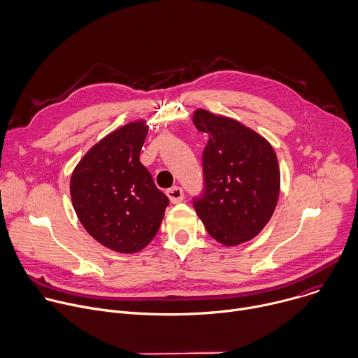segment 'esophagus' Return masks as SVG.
<instances>
[{
  "mask_svg": "<svg viewBox=\"0 0 358 358\" xmlns=\"http://www.w3.org/2000/svg\"><path fill=\"white\" fill-rule=\"evenodd\" d=\"M169 199L173 202V203H178L184 199V191L180 188V187H173L170 189L166 191Z\"/></svg>",
  "mask_w": 358,
  "mask_h": 358,
  "instance_id": "34e87169",
  "label": "esophagus"
}]
</instances>
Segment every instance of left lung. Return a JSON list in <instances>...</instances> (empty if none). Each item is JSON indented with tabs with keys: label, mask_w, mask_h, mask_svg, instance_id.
Masks as SVG:
<instances>
[{
	"label": "left lung",
	"mask_w": 358,
	"mask_h": 358,
	"mask_svg": "<svg viewBox=\"0 0 358 358\" xmlns=\"http://www.w3.org/2000/svg\"><path fill=\"white\" fill-rule=\"evenodd\" d=\"M192 123L210 140L202 152L203 192L194 208L208 234L225 246L257 236L273 215L280 170L271 143L241 122L192 112Z\"/></svg>",
	"instance_id": "obj_1"
}]
</instances>
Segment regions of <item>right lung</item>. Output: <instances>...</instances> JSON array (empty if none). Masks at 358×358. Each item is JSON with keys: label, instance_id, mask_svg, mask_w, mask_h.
Listing matches in <instances>:
<instances>
[{"label": "right lung", "instance_id": "obj_1", "mask_svg": "<svg viewBox=\"0 0 358 358\" xmlns=\"http://www.w3.org/2000/svg\"><path fill=\"white\" fill-rule=\"evenodd\" d=\"M147 131L145 119H137L109 133L87 150L71 177L80 224L93 239L119 253L145 248L169 206L138 159Z\"/></svg>", "mask_w": 358, "mask_h": 358}]
</instances>
